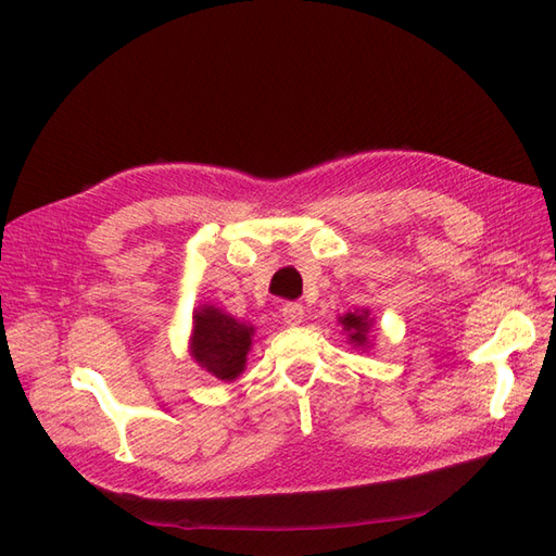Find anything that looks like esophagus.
<instances>
[{"label": "esophagus", "mask_w": 556, "mask_h": 556, "mask_svg": "<svg viewBox=\"0 0 556 556\" xmlns=\"http://www.w3.org/2000/svg\"><path fill=\"white\" fill-rule=\"evenodd\" d=\"M280 311H282V319L288 325H301V323H304V306H301L299 301H288V304H285Z\"/></svg>", "instance_id": "1"}]
</instances>
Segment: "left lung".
<instances>
[{
  "instance_id": "1",
  "label": "left lung",
  "mask_w": 556,
  "mask_h": 556,
  "mask_svg": "<svg viewBox=\"0 0 556 556\" xmlns=\"http://www.w3.org/2000/svg\"><path fill=\"white\" fill-rule=\"evenodd\" d=\"M343 329L350 333V341L357 343V345H364L366 343V331H368V313H348L343 319H341Z\"/></svg>"
}]
</instances>
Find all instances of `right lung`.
<instances>
[{"instance_id":"obj_1","label":"right lung","mask_w":556,"mask_h":556,"mask_svg":"<svg viewBox=\"0 0 556 556\" xmlns=\"http://www.w3.org/2000/svg\"><path fill=\"white\" fill-rule=\"evenodd\" d=\"M252 327L208 306L194 315L192 355L206 371L220 380H233L245 366Z\"/></svg>"}]
</instances>
